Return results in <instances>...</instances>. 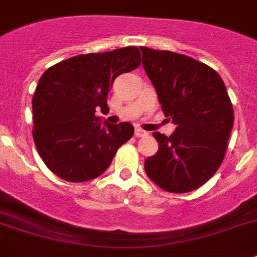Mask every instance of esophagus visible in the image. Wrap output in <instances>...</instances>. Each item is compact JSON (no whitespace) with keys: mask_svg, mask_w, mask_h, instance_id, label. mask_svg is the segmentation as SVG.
<instances>
[{"mask_svg":"<svg viewBox=\"0 0 257 257\" xmlns=\"http://www.w3.org/2000/svg\"><path fill=\"white\" fill-rule=\"evenodd\" d=\"M135 135H136V137H144L147 136L148 133H147L146 131H143L142 128H136L135 129Z\"/></svg>","mask_w":257,"mask_h":257,"instance_id":"34e87169","label":"esophagus"}]
</instances>
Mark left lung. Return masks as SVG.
Wrapping results in <instances>:
<instances>
[{
	"label": "left lung",
	"mask_w": 257,
	"mask_h": 257,
	"mask_svg": "<svg viewBox=\"0 0 257 257\" xmlns=\"http://www.w3.org/2000/svg\"><path fill=\"white\" fill-rule=\"evenodd\" d=\"M140 50L162 110L176 125L170 137L154 133L159 150L144 168L160 189L189 193L205 185L224 160L234 121L232 102L221 76L205 63L171 51Z\"/></svg>",
	"instance_id": "1"
}]
</instances>
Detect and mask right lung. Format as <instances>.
<instances>
[{"instance_id": "add662e5", "label": "right lung", "mask_w": 257, "mask_h": 257, "mask_svg": "<svg viewBox=\"0 0 257 257\" xmlns=\"http://www.w3.org/2000/svg\"><path fill=\"white\" fill-rule=\"evenodd\" d=\"M140 51L125 47L78 55L50 67L32 99L33 140L46 166L68 182H86L110 166L133 136L129 122L109 124L95 111L109 110L107 94L117 76L140 66Z\"/></svg>"}]
</instances>
